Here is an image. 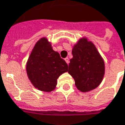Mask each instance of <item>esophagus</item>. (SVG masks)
<instances>
[{"label": "esophagus", "mask_w": 125, "mask_h": 125, "mask_svg": "<svg viewBox=\"0 0 125 125\" xmlns=\"http://www.w3.org/2000/svg\"><path fill=\"white\" fill-rule=\"evenodd\" d=\"M65 62L67 63L68 64H69V63H70V61H69L68 57H66V58H65Z\"/></svg>", "instance_id": "1"}]
</instances>
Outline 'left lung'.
<instances>
[{
    "label": "left lung",
    "instance_id": "obj_1",
    "mask_svg": "<svg viewBox=\"0 0 125 125\" xmlns=\"http://www.w3.org/2000/svg\"><path fill=\"white\" fill-rule=\"evenodd\" d=\"M72 54L68 73L78 89L87 92L98 87L104 76L105 65L93 42L82 38L74 46Z\"/></svg>",
    "mask_w": 125,
    "mask_h": 125
}]
</instances>
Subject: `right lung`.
Returning a JSON list of instances; mask_svg holds the SVG:
<instances>
[{"label": "right lung", "mask_w": 125, "mask_h": 125, "mask_svg": "<svg viewBox=\"0 0 125 125\" xmlns=\"http://www.w3.org/2000/svg\"><path fill=\"white\" fill-rule=\"evenodd\" d=\"M68 68L65 60L53 50L46 38L36 43L26 64L27 74L34 87L45 92L55 89L57 78Z\"/></svg>", "instance_id": "right-lung-1"}]
</instances>
